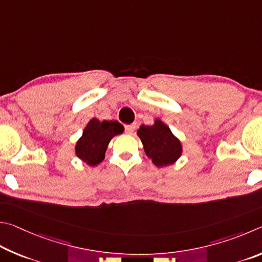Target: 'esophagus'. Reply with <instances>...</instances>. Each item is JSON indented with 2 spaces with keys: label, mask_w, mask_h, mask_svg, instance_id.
Instances as JSON below:
<instances>
[{
  "label": "esophagus",
  "mask_w": 262,
  "mask_h": 262,
  "mask_svg": "<svg viewBox=\"0 0 262 262\" xmlns=\"http://www.w3.org/2000/svg\"><path fill=\"white\" fill-rule=\"evenodd\" d=\"M136 124H130V125H125V132L127 135H132V132L136 130Z\"/></svg>",
  "instance_id": "34e87169"
}]
</instances>
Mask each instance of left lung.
I'll return each mask as SVG.
<instances>
[{
  "mask_svg": "<svg viewBox=\"0 0 262 262\" xmlns=\"http://www.w3.org/2000/svg\"><path fill=\"white\" fill-rule=\"evenodd\" d=\"M137 135L143 143L146 155L161 168L175 163L182 155V144L170 128L157 118L153 125H141Z\"/></svg>",
  "mask_w": 262,
  "mask_h": 262,
  "instance_id": "1",
  "label": "left lung"
}]
</instances>
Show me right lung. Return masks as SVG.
Listing matches in <instances>:
<instances>
[{
    "label": "right lung",
    "mask_w": 262,
    "mask_h": 262,
    "mask_svg": "<svg viewBox=\"0 0 262 262\" xmlns=\"http://www.w3.org/2000/svg\"><path fill=\"white\" fill-rule=\"evenodd\" d=\"M124 126L117 121H102L92 118L76 144V155L91 167L98 166L104 159L109 141L123 134Z\"/></svg>",
    "instance_id": "1"
}]
</instances>
